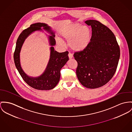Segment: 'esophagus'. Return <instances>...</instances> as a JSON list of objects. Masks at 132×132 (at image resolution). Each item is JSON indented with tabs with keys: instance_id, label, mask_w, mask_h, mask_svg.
<instances>
[{
	"instance_id": "obj_1",
	"label": "esophagus",
	"mask_w": 132,
	"mask_h": 132,
	"mask_svg": "<svg viewBox=\"0 0 132 132\" xmlns=\"http://www.w3.org/2000/svg\"><path fill=\"white\" fill-rule=\"evenodd\" d=\"M68 57H69V59H72V58H73V55L70 53H69V54H68Z\"/></svg>"
}]
</instances>
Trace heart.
Masks as SVG:
<instances>
[{
  "label": "heart",
  "instance_id": "obj_1",
  "mask_svg": "<svg viewBox=\"0 0 132 132\" xmlns=\"http://www.w3.org/2000/svg\"><path fill=\"white\" fill-rule=\"evenodd\" d=\"M62 40L67 41L68 47L75 52H80L89 45L91 39V32L89 29L79 23H76L62 29L59 32ZM58 45H63L60 39L56 40Z\"/></svg>",
  "mask_w": 132,
  "mask_h": 132
}]
</instances>
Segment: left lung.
Instances as JSON below:
<instances>
[{
    "label": "left lung",
    "mask_w": 132,
    "mask_h": 132,
    "mask_svg": "<svg viewBox=\"0 0 132 132\" xmlns=\"http://www.w3.org/2000/svg\"><path fill=\"white\" fill-rule=\"evenodd\" d=\"M92 29L91 41L84 50L76 52L77 78L84 87L94 89L102 87L114 75L120 56L116 37L109 28L96 20L85 21Z\"/></svg>",
    "instance_id": "obj_1"
}]
</instances>
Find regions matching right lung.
<instances>
[{"label": "right lung", "mask_w": 132, "mask_h": 132, "mask_svg": "<svg viewBox=\"0 0 132 132\" xmlns=\"http://www.w3.org/2000/svg\"><path fill=\"white\" fill-rule=\"evenodd\" d=\"M49 32L52 35L49 37L51 48V58L45 72L38 78H31L27 76L23 71L20 66L19 53L25 39L33 31L42 30L41 28ZM55 35L48 24L38 22L31 24L30 27L23 30L19 37L16 43L13 58L15 65L20 76L29 86L38 90H48L54 88L58 83L60 78V70L68 61V52L59 53L55 51L53 46L56 45L54 39Z\"/></svg>", "instance_id": "add662e5"}]
</instances>
